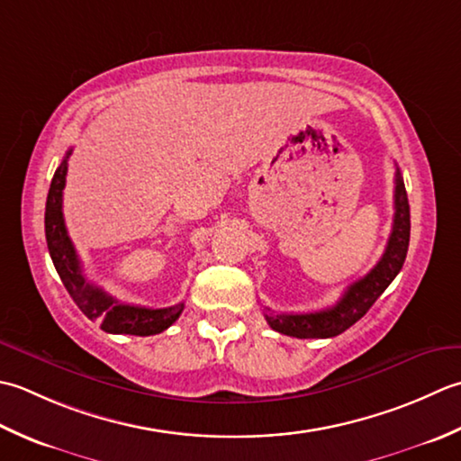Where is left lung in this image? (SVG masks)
I'll list each match as a JSON object with an SVG mask.
<instances>
[{
	"instance_id": "8db88e82",
	"label": "left lung",
	"mask_w": 461,
	"mask_h": 461,
	"mask_svg": "<svg viewBox=\"0 0 461 461\" xmlns=\"http://www.w3.org/2000/svg\"><path fill=\"white\" fill-rule=\"evenodd\" d=\"M393 224L392 232L378 260L368 275L346 288L344 296L332 308L303 314H265L268 326L280 334L294 338H332L348 330L368 312L370 306L390 286L403 267L410 244V204L400 168L396 167V189H393Z\"/></svg>"
}]
</instances>
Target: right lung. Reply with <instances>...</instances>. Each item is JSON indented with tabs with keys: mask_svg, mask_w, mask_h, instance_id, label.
Wrapping results in <instances>:
<instances>
[{
	"mask_svg": "<svg viewBox=\"0 0 461 461\" xmlns=\"http://www.w3.org/2000/svg\"><path fill=\"white\" fill-rule=\"evenodd\" d=\"M71 149L65 153L61 165L51 178L50 194L45 203V239L50 249L55 270L61 278L63 286L68 288L73 303L91 321L101 324V330L109 334H133V336H151L167 330L178 316H181L185 303L167 308H147L121 304L119 300L103 293L101 288L91 285L83 276L81 260L75 252L73 242L65 229L63 221V189L65 175H68V158Z\"/></svg>",
	"mask_w": 461,
	"mask_h": 461,
	"instance_id": "1",
	"label": "right lung"
}]
</instances>
